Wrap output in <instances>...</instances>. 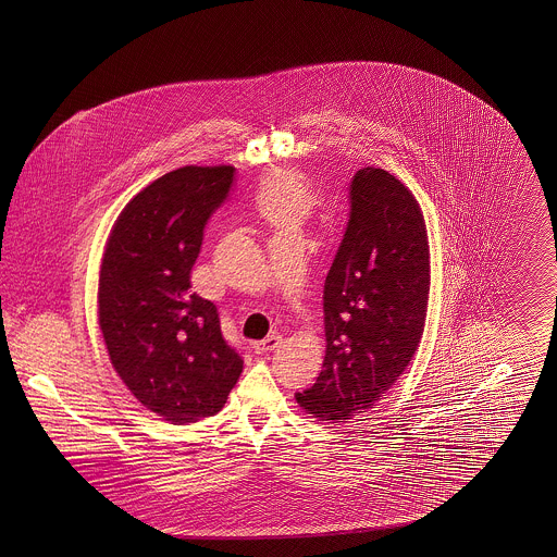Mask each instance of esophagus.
I'll use <instances>...</instances> for the list:
<instances>
[{
	"label": "esophagus",
	"mask_w": 557,
	"mask_h": 557,
	"mask_svg": "<svg viewBox=\"0 0 557 557\" xmlns=\"http://www.w3.org/2000/svg\"><path fill=\"white\" fill-rule=\"evenodd\" d=\"M280 345H282V336H280V334H269L263 341L255 343L252 350H255L257 355H263V352H271V350L280 348Z\"/></svg>",
	"instance_id": "obj_1"
}]
</instances>
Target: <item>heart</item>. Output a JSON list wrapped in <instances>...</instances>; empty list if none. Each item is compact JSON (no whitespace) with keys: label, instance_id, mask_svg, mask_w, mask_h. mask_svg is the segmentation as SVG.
<instances>
[{"label":"heart","instance_id":"1","mask_svg":"<svg viewBox=\"0 0 557 557\" xmlns=\"http://www.w3.org/2000/svg\"><path fill=\"white\" fill-rule=\"evenodd\" d=\"M307 205V194L292 177H277L261 200V209L275 223L294 221Z\"/></svg>","mask_w":557,"mask_h":557}]
</instances>
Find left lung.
Here are the masks:
<instances>
[{"label": "left lung", "mask_w": 557, "mask_h": 557, "mask_svg": "<svg viewBox=\"0 0 557 557\" xmlns=\"http://www.w3.org/2000/svg\"><path fill=\"white\" fill-rule=\"evenodd\" d=\"M345 238L323 286L325 359L296 393L321 422L350 420L386 397L424 334L430 248L413 194L384 169H359L348 187Z\"/></svg>", "instance_id": "obj_1"}]
</instances>
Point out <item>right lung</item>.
Segmentation results:
<instances>
[{
	"label": "right lung",
	"instance_id": "add662e5",
	"mask_svg": "<svg viewBox=\"0 0 557 557\" xmlns=\"http://www.w3.org/2000/svg\"><path fill=\"white\" fill-rule=\"evenodd\" d=\"M234 175L225 164L162 175L119 214L104 250L98 313L112 368L171 424L221 411L244 368L216 307L189 290L205 227Z\"/></svg>",
	"mask_w": 557,
	"mask_h": 557
}]
</instances>
